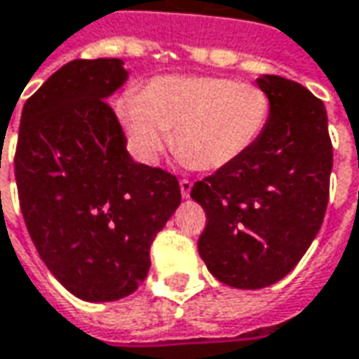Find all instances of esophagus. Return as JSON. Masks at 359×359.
<instances>
[{"mask_svg": "<svg viewBox=\"0 0 359 359\" xmlns=\"http://www.w3.org/2000/svg\"><path fill=\"white\" fill-rule=\"evenodd\" d=\"M179 184H180V194H182V198L190 196V190H192V180L180 179Z\"/></svg>", "mask_w": 359, "mask_h": 359, "instance_id": "34e87169", "label": "esophagus"}]
</instances>
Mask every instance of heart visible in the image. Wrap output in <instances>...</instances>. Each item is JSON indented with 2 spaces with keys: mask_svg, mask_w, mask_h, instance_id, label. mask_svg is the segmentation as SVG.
<instances>
[{
  "mask_svg": "<svg viewBox=\"0 0 359 359\" xmlns=\"http://www.w3.org/2000/svg\"><path fill=\"white\" fill-rule=\"evenodd\" d=\"M140 161L154 163L169 140L175 154L200 171H217L245 155L270 120V97L227 77H157L116 104Z\"/></svg>",
  "mask_w": 359,
  "mask_h": 359,
  "instance_id": "obj_1",
  "label": "heart"
}]
</instances>
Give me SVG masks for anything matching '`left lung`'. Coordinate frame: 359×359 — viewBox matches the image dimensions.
I'll list each match as a JSON object with an SVG mask.
<instances>
[{"label": "left lung", "mask_w": 359, "mask_h": 359, "mask_svg": "<svg viewBox=\"0 0 359 359\" xmlns=\"http://www.w3.org/2000/svg\"><path fill=\"white\" fill-rule=\"evenodd\" d=\"M257 83L270 97L262 136L190 190L208 219L198 252L219 282L239 290L276 284L302 260L325 219L332 171L323 101L280 75Z\"/></svg>", "instance_id": "8db88e82"}]
</instances>
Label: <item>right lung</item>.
<instances>
[{"mask_svg":"<svg viewBox=\"0 0 359 359\" xmlns=\"http://www.w3.org/2000/svg\"><path fill=\"white\" fill-rule=\"evenodd\" d=\"M118 57L74 60L22 107L15 180L40 258L83 302L134 293L155 235L180 204L179 180L136 163L107 99L126 81Z\"/></svg>","mask_w":359,"mask_h":359,"instance_id":"right-lung-1","label":"right lung"}]
</instances>
